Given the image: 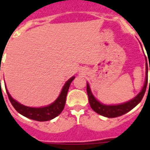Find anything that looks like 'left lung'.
<instances>
[{
    "label": "left lung",
    "mask_w": 150,
    "mask_h": 150,
    "mask_svg": "<svg viewBox=\"0 0 150 150\" xmlns=\"http://www.w3.org/2000/svg\"><path fill=\"white\" fill-rule=\"evenodd\" d=\"M146 81H145L144 86L142 87L141 92L138 94L137 96H135V98L129 100L128 102L121 103V104L106 105L101 103L99 102L98 100L94 97V96L92 93L91 90H90L89 85L87 83L86 92L87 94H88V97H89V104H90V107H91L92 109L95 112H96L97 114H100L102 116L107 117H117L121 116V115L128 113V111H130L131 110H132L135 106H137L139 103L140 101L143 98L145 93H146V89L147 86V82H148V69L149 68L150 71V65L149 68L147 66L146 62Z\"/></svg>",
    "instance_id": "left-lung-1"
}]
</instances>
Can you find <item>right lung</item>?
<instances>
[{
    "instance_id": "1",
    "label": "right lung",
    "mask_w": 150,
    "mask_h": 150,
    "mask_svg": "<svg viewBox=\"0 0 150 150\" xmlns=\"http://www.w3.org/2000/svg\"><path fill=\"white\" fill-rule=\"evenodd\" d=\"M74 79H75V76L71 77L70 79H68L66 82L59 96L53 103L47 107H39V108L26 107V106L21 104L16 100H14L9 94L7 88L5 89L10 102L11 103L14 108L19 114L32 120H35L37 121H47L56 117L62 112L65 105L66 96H67L68 89Z\"/></svg>"
}]
</instances>
